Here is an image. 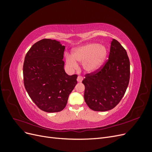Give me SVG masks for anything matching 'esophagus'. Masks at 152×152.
Listing matches in <instances>:
<instances>
[{"mask_svg": "<svg viewBox=\"0 0 152 152\" xmlns=\"http://www.w3.org/2000/svg\"><path fill=\"white\" fill-rule=\"evenodd\" d=\"M77 80L78 82H82V80H83V77H81V76H78Z\"/></svg>", "mask_w": 152, "mask_h": 152, "instance_id": "esophagus-1", "label": "esophagus"}]
</instances>
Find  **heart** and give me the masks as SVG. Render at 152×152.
Here are the masks:
<instances>
[{"mask_svg":"<svg viewBox=\"0 0 152 152\" xmlns=\"http://www.w3.org/2000/svg\"><path fill=\"white\" fill-rule=\"evenodd\" d=\"M107 53V49L103 45L87 43L73 49L72 56L66 55V63L71 68H77V62L83 63V68L86 72L94 73L103 65Z\"/></svg>","mask_w":152,"mask_h":152,"instance_id":"heart-1","label":"heart"}]
</instances>
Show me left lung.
Wrapping results in <instances>:
<instances>
[{"label": "left lung", "mask_w": 152, "mask_h": 152, "mask_svg": "<svg viewBox=\"0 0 152 152\" xmlns=\"http://www.w3.org/2000/svg\"><path fill=\"white\" fill-rule=\"evenodd\" d=\"M130 78V62L126 49L112 40L108 60L95 73L86 75L84 98L94 111L105 112L115 107L125 94Z\"/></svg>", "instance_id": "8db88e82"}]
</instances>
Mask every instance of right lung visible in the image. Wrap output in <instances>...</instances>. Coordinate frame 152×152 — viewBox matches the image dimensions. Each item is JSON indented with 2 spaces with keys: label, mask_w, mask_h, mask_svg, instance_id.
<instances>
[{
  "label": "right lung",
  "mask_w": 152,
  "mask_h": 152,
  "mask_svg": "<svg viewBox=\"0 0 152 152\" xmlns=\"http://www.w3.org/2000/svg\"><path fill=\"white\" fill-rule=\"evenodd\" d=\"M65 49L59 41L44 39L32 45L25 58V87L31 100L45 112L65 108L77 83V75H68L64 69Z\"/></svg>",
  "instance_id": "1"
}]
</instances>
